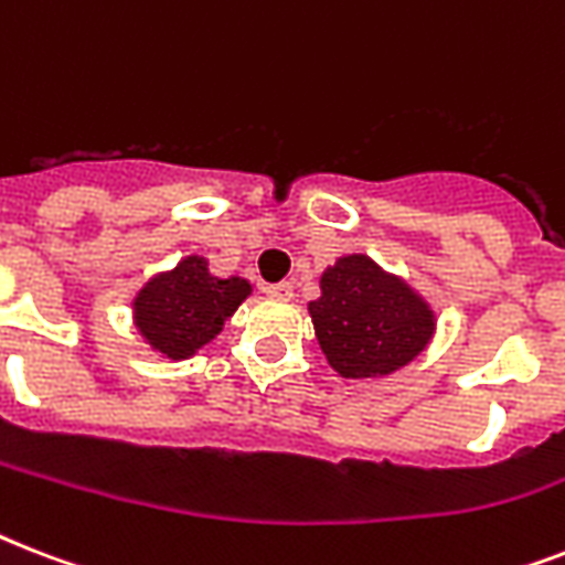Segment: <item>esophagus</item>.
Masks as SVG:
<instances>
[{
  "label": "esophagus",
  "mask_w": 565,
  "mask_h": 565,
  "mask_svg": "<svg viewBox=\"0 0 565 565\" xmlns=\"http://www.w3.org/2000/svg\"><path fill=\"white\" fill-rule=\"evenodd\" d=\"M266 296L275 301H290L292 299V284L290 281H278L266 287Z\"/></svg>",
  "instance_id": "obj_1"
}]
</instances>
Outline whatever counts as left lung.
I'll use <instances>...</instances> for the list:
<instances>
[{
    "mask_svg": "<svg viewBox=\"0 0 565 565\" xmlns=\"http://www.w3.org/2000/svg\"><path fill=\"white\" fill-rule=\"evenodd\" d=\"M310 301L319 349L340 377L375 381L404 370L437 334V313L411 284L370 255H343L319 275Z\"/></svg>",
    "mask_w": 565,
    "mask_h": 565,
    "instance_id": "obj_1",
    "label": "left lung"
}]
</instances>
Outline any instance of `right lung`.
Listing matches in <instances>:
<instances>
[{
    "label": "right lung",
    "mask_w": 565,
    "mask_h": 565,
    "mask_svg": "<svg viewBox=\"0 0 565 565\" xmlns=\"http://www.w3.org/2000/svg\"><path fill=\"white\" fill-rule=\"evenodd\" d=\"M248 296L252 284L246 278H220L211 273L207 257L188 255L137 290L131 319L161 358L188 361L220 334Z\"/></svg>",
    "instance_id": "1"
}]
</instances>
